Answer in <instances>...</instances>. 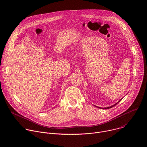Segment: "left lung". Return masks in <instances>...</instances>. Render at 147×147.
Returning <instances> with one entry per match:
<instances>
[{
    "instance_id": "1",
    "label": "left lung",
    "mask_w": 147,
    "mask_h": 147,
    "mask_svg": "<svg viewBox=\"0 0 147 147\" xmlns=\"http://www.w3.org/2000/svg\"><path fill=\"white\" fill-rule=\"evenodd\" d=\"M122 98H121V99H120V100H119V101H118V102H117L116 103L114 104V105H112V106H111V107H107V108H100V107H96V106H95V105H94V106H95V107L98 108H100V109H109V108H112V107H114V106L116 105H117V103H119V102H120V100H121L122 99Z\"/></svg>"
}]
</instances>
